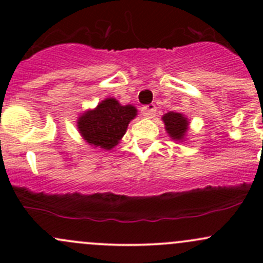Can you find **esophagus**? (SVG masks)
<instances>
[{
  "label": "esophagus",
  "instance_id": "34e87169",
  "mask_svg": "<svg viewBox=\"0 0 263 263\" xmlns=\"http://www.w3.org/2000/svg\"><path fill=\"white\" fill-rule=\"evenodd\" d=\"M156 113V107L154 104H148V105H144L141 108V115L146 118H153Z\"/></svg>",
  "mask_w": 263,
  "mask_h": 263
}]
</instances>
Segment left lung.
<instances>
[{"instance_id":"8db88e82","label":"left lung","mask_w":263,"mask_h":263,"mask_svg":"<svg viewBox=\"0 0 263 263\" xmlns=\"http://www.w3.org/2000/svg\"><path fill=\"white\" fill-rule=\"evenodd\" d=\"M163 122L165 124V129L169 136L176 141H181L184 139L188 129V119L182 113L169 112L163 116Z\"/></svg>"}]
</instances>
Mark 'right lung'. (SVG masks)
Listing matches in <instances>:
<instances>
[{"mask_svg":"<svg viewBox=\"0 0 263 263\" xmlns=\"http://www.w3.org/2000/svg\"><path fill=\"white\" fill-rule=\"evenodd\" d=\"M136 115L137 109L134 105H121L115 98H107L95 109L79 117L78 128L89 145L112 150Z\"/></svg>","mask_w":263,"mask_h":263,"instance_id":"right-lung-1","label":"right lung"}]
</instances>
